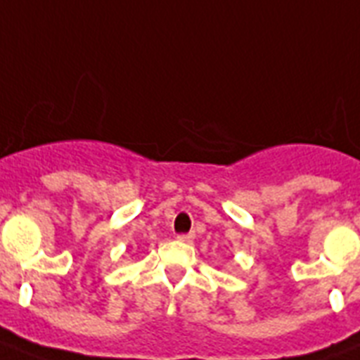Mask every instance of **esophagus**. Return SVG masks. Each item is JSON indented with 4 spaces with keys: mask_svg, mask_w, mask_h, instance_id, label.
<instances>
[{
    "mask_svg": "<svg viewBox=\"0 0 360 360\" xmlns=\"http://www.w3.org/2000/svg\"><path fill=\"white\" fill-rule=\"evenodd\" d=\"M177 240H181V243H192L194 233H181V236H177Z\"/></svg>",
    "mask_w": 360,
    "mask_h": 360,
    "instance_id": "34e87169",
    "label": "esophagus"
}]
</instances>
